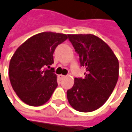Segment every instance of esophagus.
I'll return each mask as SVG.
<instances>
[{"label": "esophagus", "instance_id": "obj_1", "mask_svg": "<svg viewBox=\"0 0 132 132\" xmlns=\"http://www.w3.org/2000/svg\"><path fill=\"white\" fill-rule=\"evenodd\" d=\"M58 77H59L60 79H63V78H64V77H66V76H65L64 75H62V74H60V75H59V76H58Z\"/></svg>", "mask_w": 132, "mask_h": 132}]
</instances>
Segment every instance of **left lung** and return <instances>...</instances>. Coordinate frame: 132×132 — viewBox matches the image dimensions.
Instances as JSON below:
<instances>
[{
    "label": "left lung",
    "instance_id": "8db88e82",
    "mask_svg": "<svg viewBox=\"0 0 132 132\" xmlns=\"http://www.w3.org/2000/svg\"><path fill=\"white\" fill-rule=\"evenodd\" d=\"M82 66L85 78H75L73 86L66 95L76 111L89 112L100 108L113 92L119 79V60L109 46L92 34H69Z\"/></svg>",
    "mask_w": 132,
    "mask_h": 132
}]
</instances>
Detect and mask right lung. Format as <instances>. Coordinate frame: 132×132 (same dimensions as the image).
<instances>
[{"label": "right lung", "mask_w": 132, "mask_h": 132, "mask_svg": "<svg viewBox=\"0 0 132 132\" xmlns=\"http://www.w3.org/2000/svg\"><path fill=\"white\" fill-rule=\"evenodd\" d=\"M68 36L53 32L36 34L15 51L9 65V78L12 88L24 103L31 106L45 104L57 87V77L53 69L56 47Z\"/></svg>", "instance_id": "right-lung-1"}]
</instances>
